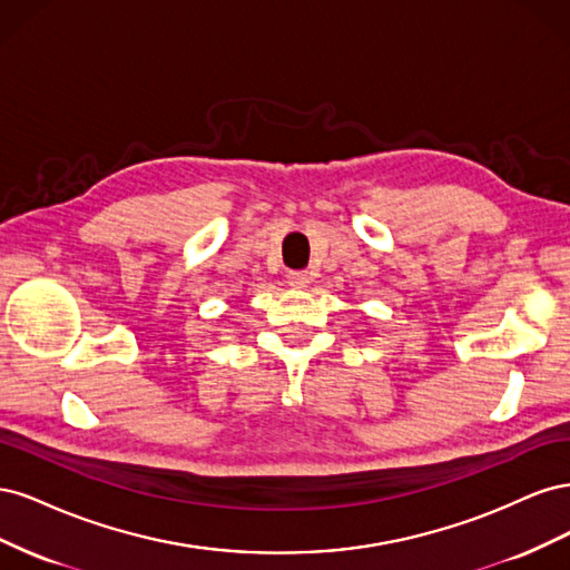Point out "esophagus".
Masks as SVG:
<instances>
[{
  "label": "esophagus",
  "instance_id": "esophagus-1",
  "mask_svg": "<svg viewBox=\"0 0 570 570\" xmlns=\"http://www.w3.org/2000/svg\"><path fill=\"white\" fill-rule=\"evenodd\" d=\"M308 273L306 271H289L287 273V283H289V287H295V289H304V287H308Z\"/></svg>",
  "mask_w": 570,
  "mask_h": 570
}]
</instances>
